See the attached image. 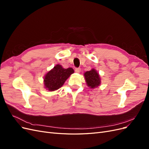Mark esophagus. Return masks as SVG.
Instances as JSON below:
<instances>
[{"mask_svg": "<svg viewBox=\"0 0 149 149\" xmlns=\"http://www.w3.org/2000/svg\"><path fill=\"white\" fill-rule=\"evenodd\" d=\"M75 72L76 73H79L81 72V68H77L75 69Z\"/></svg>", "mask_w": 149, "mask_h": 149, "instance_id": "esophagus-1", "label": "esophagus"}]
</instances>
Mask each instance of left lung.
<instances>
[{
  "label": "left lung",
  "instance_id": "left-lung-1",
  "mask_svg": "<svg viewBox=\"0 0 149 149\" xmlns=\"http://www.w3.org/2000/svg\"><path fill=\"white\" fill-rule=\"evenodd\" d=\"M84 79L88 86L91 89H94L101 84V77L97 71L93 68L90 71L85 72L84 73Z\"/></svg>",
  "mask_w": 149,
  "mask_h": 149
}]
</instances>
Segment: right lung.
<instances>
[{
  "label": "right lung",
  "instance_id": "add662e5",
  "mask_svg": "<svg viewBox=\"0 0 149 149\" xmlns=\"http://www.w3.org/2000/svg\"><path fill=\"white\" fill-rule=\"evenodd\" d=\"M74 70L72 68L65 69L60 64L55 65L44 76L45 88L49 91H56L64 84L66 79L71 74L74 73Z\"/></svg>",
  "mask_w": 149,
  "mask_h": 149
}]
</instances>
